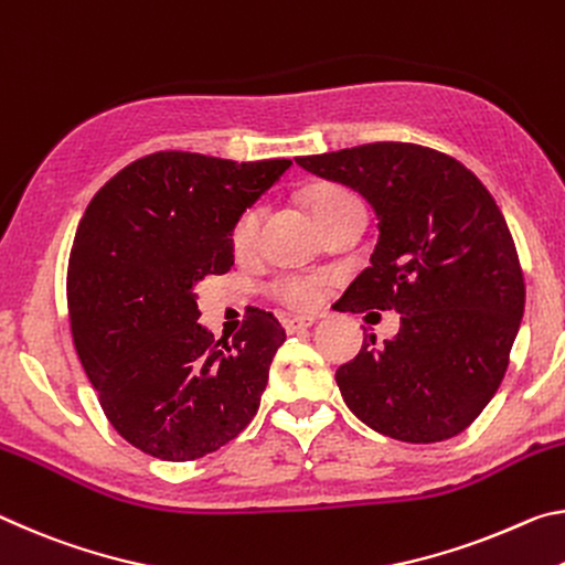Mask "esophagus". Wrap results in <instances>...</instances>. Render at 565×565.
Here are the masks:
<instances>
[{
	"label": "esophagus",
	"instance_id": "obj_1",
	"mask_svg": "<svg viewBox=\"0 0 565 565\" xmlns=\"http://www.w3.org/2000/svg\"><path fill=\"white\" fill-rule=\"evenodd\" d=\"M312 322H316V318H305V316H288V318H282V328L290 332H300V330H305V328H310Z\"/></svg>",
	"mask_w": 565,
	"mask_h": 565
}]
</instances>
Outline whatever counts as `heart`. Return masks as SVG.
<instances>
[{"label": "heart", "mask_w": 565, "mask_h": 565, "mask_svg": "<svg viewBox=\"0 0 565 565\" xmlns=\"http://www.w3.org/2000/svg\"><path fill=\"white\" fill-rule=\"evenodd\" d=\"M355 200L343 188H320L310 195L308 205L316 215L318 222L326 220L332 210L345 205V202ZM263 225V207L253 205L247 207L243 215L237 217L233 225V233H230V243L237 255L249 253L257 245V235H260ZM322 290H326V275L318 273H288L275 277L273 292L280 298L285 305H290L295 310H310L322 300Z\"/></svg>", "instance_id": "1"}]
</instances>
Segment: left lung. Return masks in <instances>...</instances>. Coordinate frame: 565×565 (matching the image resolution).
Returning a JSON list of instances; mask_svg holds the SVG:
<instances>
[{
    "label": "left lung",
    "instance_id": "8db88e82",
    "mask_svg": "<svg viewBox=\"0 0 565 565\" xmlns=\"http://www.w3.org/2000/svg\"><path fill=\"white\" fill-rule=\"evenodd\" d=\"M363 195L377 243L340 312L395 310L401 330L363 340L335 381L367 428L403 443L463 433L491 403L521 328L525 285L503 212L452 157L408 142L295 157Z\"/></svg>",
    "mask_w": 565,
    "mask_h": 565
}]
</instances>
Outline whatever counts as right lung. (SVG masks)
I'll return each mask as SVG.
<instances>
[{"label": "right lung", "mask_w": 565, "mask_h": 565, "mask_svg": "<svg viewBox=\"0 0 565 565\" xmlns=\"http://www.w3.org/2000/svg\"><path fill=\"white\" fill-rule=\"evenodd\" d=\"M290 164L154 152L85 210L67 275L74 348L109 423L147 456H207L260 408L282 326L253 310L233 343L215 340L198 285L235 265L233 225Z\"/></svg>", "instance_id": "1"}]
</instances>
